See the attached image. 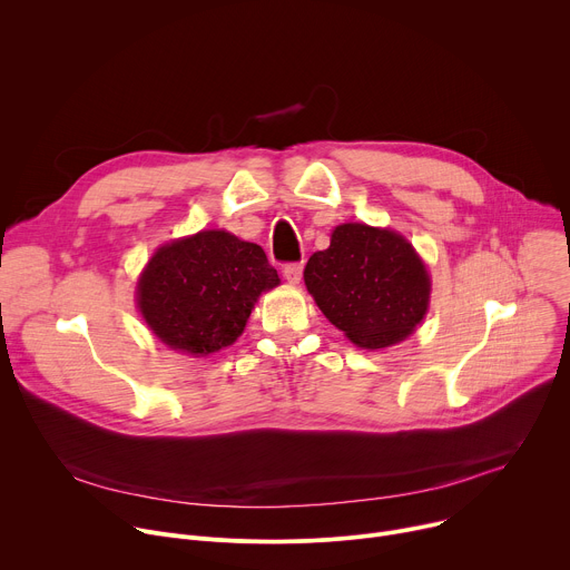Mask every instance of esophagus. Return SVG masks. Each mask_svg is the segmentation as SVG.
I'll use <instances>...</instances> for the list:
<instances>
[{
	"mask_svg": "<svg viewBox=\"0 0 570 570\" xmlns=\"http://www.w3.org/2000/svg\"><path fill=\"white\" fill-rule=\"evenodd\" d=\"M284 277H286V282L288 284H299V279H302V264H286L284 266Z\"/></svg>",
	"mask_w": 570,
	"mask_h": 570,
	"instance_id": "34e87169",
	"label": "esophagus"
}]
</instances>
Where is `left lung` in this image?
Returning <instances> with one entry per match:
<instances>
[{
	"instance_id": "obj_1",
	"label": "left lung",
	"mask_w": 570,
	"mask_h": 570,
	"mask_svg": "<svg viewBox=\"0 0 570 570\" xmlns=\"http://www.w3.org/2000/svg\"><path fill=\"white\" fill-rule=\"evenodd\" d=\"M306 291L334 327L365 350L409 338L431 302V277L399 232L343 223L304 268Z\"/></svg>"
}]
</instances>
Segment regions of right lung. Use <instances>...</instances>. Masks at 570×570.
Here are the masks:
<instances>
[{"label": "right lung", "instance_id": "1", "mask_svg": "<svg viewBox=\"0 0 570 570\" xmlns=\"http://www.w3.org/2000/svg\"><path fill=\"white\" fill-rule=\"evenodd\" d=\"M277 284L257 243L203 229L155 250L137 282V306L161 343L207 356L243 334L259 295Z\"/></svg>", "mask_w": 570, "mask_h": 570}]
</instances>
